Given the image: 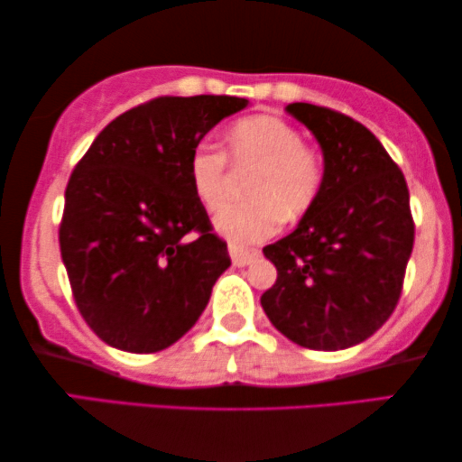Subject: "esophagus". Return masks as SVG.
I'll use <instances>...</instances> for the list:
<instances>
[{
  "mask_svg": "<svg viewBox=\"0 0 462 462\" xmlns=\"http://www.w3.org/2000/svg\"><path fill=\"white\" fill-rule=\"evenodd\" d=\"M258 255H260L258 249H243V247H238V245H230L232 264L238 266V268L251 264V262L258 258Z\"/></svg>",
  "mask_w": 462,
  "mask_h": 462,
  "instance_id": "obj_1",
  "label": "esophagus"
}]
</instances>
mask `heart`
<instances>
[{"instance_id":"obj_1","label":"heart","mask_w":462,"mask_h":462,"mask_svg":"<svg viewBox=\"0 0 462 462\" xmlns=\"http://www.w3.org/2000/svg\"><path fill=\"white\" fill-rule=\"evenodd\" d=\"M227 157L238 166H255L247 180L251 200L227 204L213 226L232 245L266 241L282 219H299L318 200L324 162L302 144L300 132L274 115H251L230 125L224 136ZM189 183L196 200L213 211L226 196V155L198 147L189 157Z\"/></svg>"}]
</instances>
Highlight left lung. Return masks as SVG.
I'll use <instances>...</instances> for the list:
<instances>
[{
  "label": "left lung",
  "mask_w": 462,
  "mask_h": 462,
  "mask_svg": "<svg viewBox=\"0 0 462 462\" xmlns=\"http://www.w3.org/2000/svg\"><path fill=\"white\" fill-rule=\"evenodd\" d=\"M285 110L319 143L326 177L296 230L264 247L277 282L260 302L290 341L337 352L382 328L399 302L413 249L410 189L352 116L307 102Z\"/></svg>",
  "instance_id": "8db88e82"
}]
</instances>
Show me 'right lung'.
Listing matches in <instances>:
<instances>
[{
    "mask_svg": "<svg viewBox=\"0 0 462 462\" xmlns=\"http://www.w3.org/2000/svg\"><path fill=\"white\" fill-rule=\"evenodd\" d=\"M249 100L155 97L104 127L66 188L61 260L89 328L110 347L153 354L198 322L230 266L189 183L200 140Z\"/></svg>",
    "mask_w": 462,
    "mask_h": 462,
    "instance_id": "add662e5",
    "label": "right lung"
}]
</instances>
